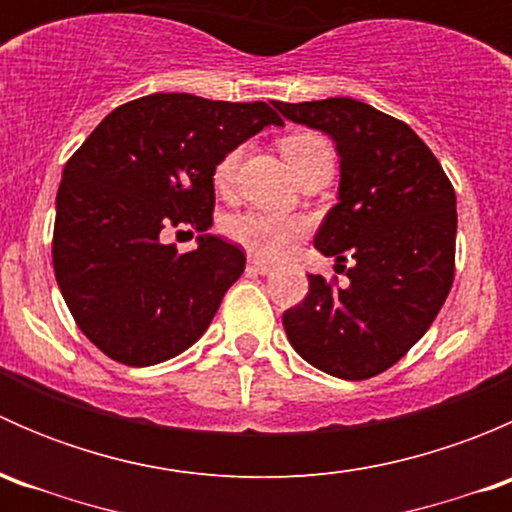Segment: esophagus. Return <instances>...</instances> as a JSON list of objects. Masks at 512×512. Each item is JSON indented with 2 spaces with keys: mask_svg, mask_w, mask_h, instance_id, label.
<instances>
[{
  "mask_svg": "<svg viewBox=\"0 0 512 512\" xmlns=\"http://www.w3.org/2000/svg\"><path fill=\"white\" fill-rule=\"evenodd\" d=\"M247 272H252V275H270L272 265H267V262L250 257V262H247Z\"/></svg>",
  "mask_w": 512,
  "mask_h": 512,
  "instance_id": "1",
  "label": "esophagus"
}]
</instances>
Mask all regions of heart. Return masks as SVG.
<instances>
[{"mask_svg": "<svg viewBox=\"0 0 512 512\" xmlns=\"http://www.w3.org/2000/svg\"><path fill=\"white\" fill-rule=\"evenodd\" d=\"M282 153H285L289 168L294 175H299L302 170H307L309 165L317 163L322 158H332V146L324 136L319 133H289L280 141ZM242 148H232L215 165V188L227 190L235 180L237 165H240ZM227 235L235 242H240L242 247H247L255 255L267 257V260H277V257H285L294 250L299 237L304 235L307 225L299 218H285V215H272V213H250L232 215L225 223Z\"/></svg>", "mask_w": 512, "mask_h": 512, "instance_id": "obj_1", "label": "heart"}]
</instances>
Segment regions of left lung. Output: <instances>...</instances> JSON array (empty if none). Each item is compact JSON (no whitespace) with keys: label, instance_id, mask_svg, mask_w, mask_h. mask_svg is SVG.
I'll return each mask as SVG.
<instances>
[{"label":"left lung","instance_id":"8db88e82","mask_svg":"<svg viewBox=\"0 0 512 512\" xmlns=\"http://www.w3.org/2000/svg\"><path fill=\"white\" fill-rule=\"evenodd\" d=\"M275 108L337 143L339 203L314 247L354 262L347 287L309 275L307 297L282 317L287 339L324 374L369 379L414 347L451 292L456 193L426 143L369 103L337 96Z\"/></svg>","mask_w":512,"mask_h":512}]
</instances>
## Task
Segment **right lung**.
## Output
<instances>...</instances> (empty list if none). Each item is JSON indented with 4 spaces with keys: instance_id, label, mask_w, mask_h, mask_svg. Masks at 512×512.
I'll return each mask as SVG.
<instances>
[{
    "instance_id": "1",
    "label": "right lung",
    "mask_w": 512,
    "mask_h": 512,
    "mask_svg": "<svg viewBox=\"0 0 512 512\" xmlns=\"http://www.w3.org/2000/svg\"><path fill=\"white\" fill-rule=\"evenodd\" d=\"M282 118L265 101L151 94L108 113L69 158L56 193L54 275L81 332L128 366L193 347L245 272L240 247L208 235L218 160ZM190 224L180 256L159 237Z\"/></svg>"
}]
</instances>
